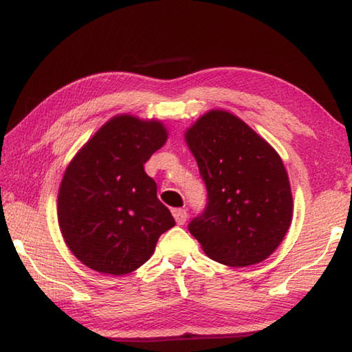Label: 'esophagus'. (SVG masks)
I'll use <instances>...</instances> for the list:
<instances>
[{
	"label": "esophagus",
	"instance_id": "esophagus-1",
	"mask_svg": "<svg viewBox=\"0 0 352 352\" xmlns=\"http://www.w3.org/2000/svg\"><path fill=\"white\" fill-rule=\"evenodd\" d=\"M172 214H174L177 225H183L184 222H186L188 212H186V210H183V208H177V210L172 211Z\"/></svg>",
	"mask_w": 352,
	"mask_h": 352
}]
</instances>
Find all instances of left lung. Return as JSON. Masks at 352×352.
Returning a JSON list of instances; mask_svg holds the SVG:
<instances>
[{
    "instance_id": "8db88e82",
    "label": "left lung",
    "mask_w": 352,
    "mask_h": 352,
    "mask_svg": "<svg viewBox=\"0 0 352 352\" xmlns=\"http://www.w3.org/2000/svg\"><path fill=\"white\" fill-rule=\"evenodd\" d=\"M184 140L208 190L205 211L189 233L211 259L258 264L275 252L292 223L294 200L283 160L269 142L225 110H211Z\"/></svg>"
}]
</instances>
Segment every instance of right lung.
Returning <instances> with one entry per match:
<instances>
[{
	"label": "right lung",
	"mask_w": 352,
	"mask_h": 352,
	"mask_svg": "<svg viewBox=\"0 0 352 352\" xmlns=\"http://www.w3.org/2000/svg\"><path fill=\"white\" fill-rule=\"evenodd\" d=\"M166 140L160 121L119 115L68 164L58 189V226L68 248L91 270L115 276L136 270L175 225L144 172Z\"/></svg>",
	"instance_id": "add662e5"
}]
</instances>
